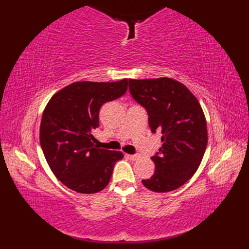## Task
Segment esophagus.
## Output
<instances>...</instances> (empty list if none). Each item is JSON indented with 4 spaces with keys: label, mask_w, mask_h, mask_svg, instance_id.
I'll list each match as a JSON object with an SVG mask.
<instances>
[{
    "label": "esophagus",
    "mask_w": 249,
    "mask_h": 249,
    "mask_svg": "<svg viewBox=\"0 0 249 249\" xmlns=\"http://www.w3.org/2000/svg\"><path fill=\"white\" fill-rule=\"evenodd\" d=\"M127 157L129 158L130 160H137L139 158L138 155H127Z\"/></svg>",
    "instance_id": "1"
}]
</instances>
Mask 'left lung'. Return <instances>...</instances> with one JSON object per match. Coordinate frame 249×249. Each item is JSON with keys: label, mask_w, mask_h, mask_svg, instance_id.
I'll return each instance as SVG.
<instances>
[{"label": "left lung", "mask_w": 249, "mask_h": 249, "mask_svg": "<svg viewBox=\"0 0 249 249\" xmlns=\"http://www.w3.org/2000/svg\"><path fill=\"white\" fill-rule=\"evenodd\" d=\"M129 92L149 114L152 133H161L162 145L152 157L155 172L142 179L155 193L181 187L199 168L208 144L203 110L183 83L171 78L129 79Z\"/></svg>", "instance_id": "8db88e82"}]
</instances>
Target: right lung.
Here are the masks:
<instances>
[{"instance_id":"1","label":"right lung","mask_w":249,"mask_h":249,"mask_svg":"<svg viewBox=\"0 0 249 249\" xmlns=\"http://www.w3.org/2000/svg\"><path fill=\"white\" fill-rule=\"evenodd\" d=\"M127 79L116 82L79 81L63 88L44 110L39 141L54 176L72 190L95 194L109 184L123 153L97 149L92 131L99 109L127 91Z\"/></svg>"}]
</instances>
